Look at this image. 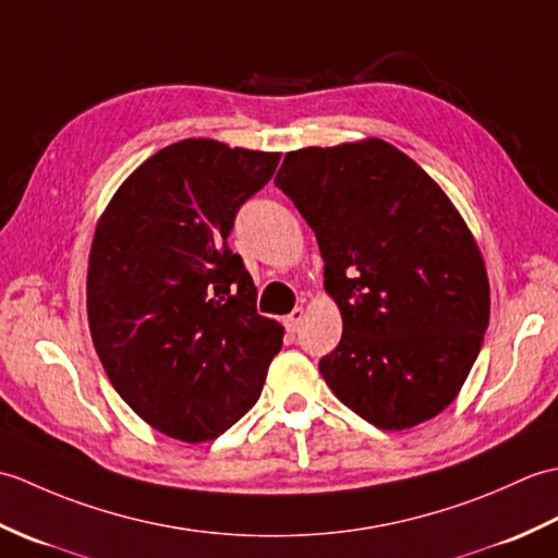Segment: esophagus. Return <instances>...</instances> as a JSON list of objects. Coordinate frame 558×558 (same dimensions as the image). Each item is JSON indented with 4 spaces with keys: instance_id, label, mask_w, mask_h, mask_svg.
<instances>
[{
    "instance_id": "34e87169",
    "label": "esophagus",
    "mask_w": 558,
    "mask_h": 558,
    "mask_svg": "<svg viewBox=\"0 0 558 558\" xmlns=\"http://www.w3.org/2000/svg\"><path fill=\"white\" fill-rule=\"evenodd\" d=\"M302 322H304V310H302V306H294V310L286 316V322H282V324H286L288 333H294V330L300 328Z\"/></svg>"
}]
</instances>
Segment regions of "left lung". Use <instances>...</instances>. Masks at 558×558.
<instances>
[{"mask_svg":"<svg viewBox=\"0 0 558 558\" xmlns=\"http://www.w3.org/2000/svg\"><path fill=\"white\" fill-rule=\"evenodd\" d=\"M276 186L316 234L342 338L318 362L340 402L386 432L460 393L489 324V278L453 201L381 138L300 148Z\"/></svg>","mask_w":558,"mask_h":558,"instance_id":"obj_1","label":"left lung"}]
</instances>
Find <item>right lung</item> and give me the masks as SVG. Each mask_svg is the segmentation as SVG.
Returning <instances> with one entry per match:
<instances>
[{"label": "right lung", "instance_id": "add662e5", "mask_svg": "<svg viewBox=\"0 0 558 558\" xmlns=\"http://www.w3.org/2000/svg\"><path fill=\"white\" fill-rule=\"evenodd\" d=\"M280 153L184 138L126 177L88 256V326L105 374L141 420L186 444L252 410L282 328L228 248L234 216Z\"/></svg>", "mask_w": 558, "mask_h": 558}]
</instances>
